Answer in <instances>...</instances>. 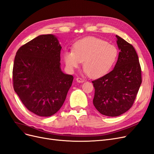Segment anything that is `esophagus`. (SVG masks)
I'll list each match as a JSON object with an SVG mask.
<instances>
[{
	"instance_id": "esophagus-1",
	"label": "esophagus",
	"mask_w": 154,
	"mask_h": 154,
	"mask_svg": "<svg viewBox=\"0 0 154 154\" xmlns=\"http://www.w3.org/2000/svg\"><path fill=\"white\" fill-rule=\"evenodd\" d=\"M76 82H77L78 83H83V82H84V80H83L82 78H79V77H78V78H76Z\"/></svg>"
}]
</instances>
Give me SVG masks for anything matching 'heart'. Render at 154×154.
Listing matches in <instances>:
<instances>
[{
	"instance_id": "heart-1",
	"label": "heart",
	"mask_w": 154,
	"mask_h": 154,
	"mask_svg": "<svg viewBox=\"0 0 154 154\" xmlns=\"http://www.w3.org/2000/svg\"><path fill=\"white\" fill-rule=\"evenodd\" d=\"M118 51L114 45L103 39L88 36L74 43L72 51H66L63 54L67 69L73 71L82 62L88 76L100 78L108 73L117 60Z\"/></svg>"
}]
</instances>
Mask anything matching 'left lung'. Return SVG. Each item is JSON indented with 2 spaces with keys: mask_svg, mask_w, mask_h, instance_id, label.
<instances>
[{
  "mask_svg": "<svg viewBox=\"0 0 154 154\" xmlns=\"http://www.w3.org/2000/svg\"><path fill=\"white\" fill-rule=\"evenodd\" d=\"M119 50L114 69L92 81L95 93L93 104L101 114L116 117L132 106L141 84V69L133 46L116 35Z\"/></svg>",
  "mask_w": 154,
  "mask_h": 154,
  "instance_id": "obj_1",
  "label": "left lung"
}]
</instances>
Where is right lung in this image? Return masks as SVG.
Returning a JSON list of instances; mask_svg holds the SVG:
<instances>
[{
	"label": "right lung",
	"mask_w": 154,
	"mask_h": 154,
	"mask_svg": "<svg viewBox=\"0 0 154 154\" xmlns=\"http://www.w3.org/2000/svg\"><path fill=\"white\" fill-rule=\"evenodd\" d=\"M62 46L54 35H41L17 51L13 69V88L35 114L48 117L60 109L73 76L60 67Z\"/></svg>",
	"instance_id": "right-lung-1"
}]
</instances>
